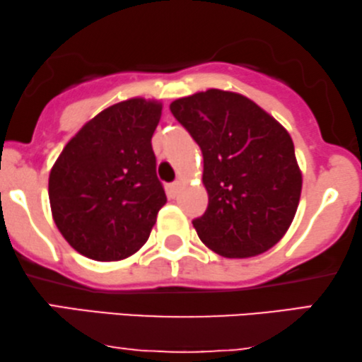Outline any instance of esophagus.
<instances>
[{
    "mask_svg": "<svg viewBox=\"0 0 362 362\" xmlns=\"http://www.w3.org/2000/svg\"><path fill=\"white\" fill-rule=\"evenodd\" d=\"M181 187H182V181H175V182H173V185H171V194L176 196L177 192L181 191Z\"/></svg>",
    "mask_w": 362,
    "mask_h": 362,
    "instance_id": "34e87169",
    "label": "esophagus"
}]
</instances>
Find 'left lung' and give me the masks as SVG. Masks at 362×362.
Listing matches in <instances>:
<instances>
[{"label": "left lung", "mask_w": 362, "mask_h": 362, "mask_svg": "<svg viewBox=\"0 0 362 362\" xmlns=\"http://www.w3.org/2000/svg\"><path fill=\"white\" fill-rule=\"evenodd\" d=\"M203 153L208 209L192 221L223 257H252L278 244L293 223L303 175L286 128L250 98L208 89L170 105Z\"/></svg>", "instance_id": "obj_1"}]
</instances>
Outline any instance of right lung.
<instances>
[{"instance_id": "right-lung-1", "label": "right lung", "mask_w": 362, "mask_h": 362, "mask_svg": "<svg viewBox=\"0 0 362 362\" xmlns=\"http://www.w3.org/2000/svg\"><path fill=\"white\" fill-rule=\"evenodd\" d=\"M161 111V103L144 98L106 107L68 141L51 168V214L79 255L121 261L148 241L166 204L151 146Z\"/></svg>"}]
</instances>
